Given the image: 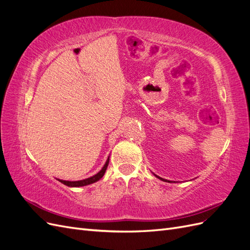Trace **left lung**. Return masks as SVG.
<instances>
[{"label": "left lung", "mask_w": 250, "mask_h": 250, "mask_svg": "<svg viewBox=\"0 0 250 250\" xmlns=\"http://www.w3.org/2000/svg\"><path fill=\"white\" fill-rule=\"evenodd\" d=\"M154 176H156L158 179H161V180H163V181H166V183H175V181H171V180H167V179H164V178H162V177H160V176H157V175H155L154 174Z\"/></svg>", "instance_id": "obj_1"}]
</instances>
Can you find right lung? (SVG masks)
Listing matches in <instances>:
<instances>
[{"label": "right lung", "instance_id": "add662e5", "mask_svg": "<svg viewBox=\"0 0 250 250\" xmlns=\"http://www.w3.org/2000/svg\"><path fill=\"white\" fill-rule=\"evenodd\" d=\"M108 163H109V156L106 160V163L104 164L103 168L98 172L97 174H95V175L90 176L88 178H85V179H82V180H76V181H69V180H62V179H58L60 183L67 186V187H71V188H78V187H84V186H88V185H92L94 183H96V181L100 180L103 175L105 174V171H106L107 169V166H108Z\"/></svg>", "mask_w": 250, "mask_h": 250}]
</instances>
